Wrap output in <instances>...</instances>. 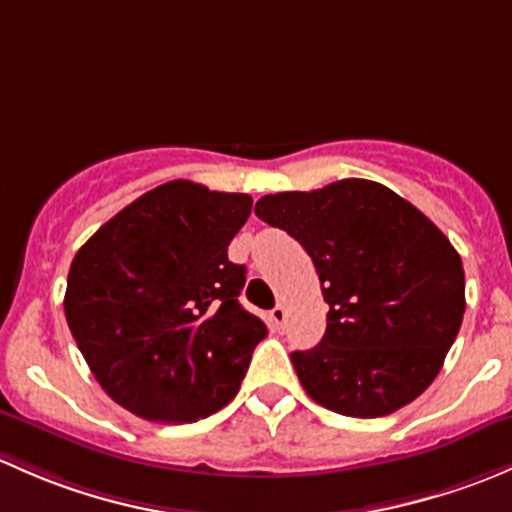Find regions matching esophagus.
Wrapping results in <instances>:
<instances>
[{
  "label": "esophagus",
  "instance_id": "1",
  "mask_svg": "<svg viewBox=\"0 0 512 512\" xmlns=\"http://www.w3.org/2000/svg\"><path fill=\"white\" fill-rule=\"evenodd\" d=\"M271 320L278 325V328H283V323H286V308H283L281 303L271 310Z\"/></svg>",
  "mask_w": 512,
  "mask_h": 512
}]
</instances>
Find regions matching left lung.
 <instances>
[{
    "label": "left lung",
    "mask_w": 512,
    "mask_h": 512,
    "mask_svg": "<svg viewBox=\"0 0 512 512\" xmlns=\"http://www.w3.org/2000/svg\"><path fill=\"white\" fill-rule=\"evenodd\" d=\"M256 217L308 251L330 305L320 345L291 355L308 397L357 419L414 402L466 310L461 256L439 226L370 179L266 194Z\"/></svg>",
    "instance_id": "obj_1"
}]
</instances>
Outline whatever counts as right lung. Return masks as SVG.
Here are the masks:
<instances>
[{
  "mask_svg": "<svg viewBox=\"0 0 512 512\" xmlns=\"http://www.w3.org/2000/svg\"><path fill=\"white\" fill-rule=\"evenodd\" d=\"M249 194L175 179L105 221L68 271V328L113 402L147 421L189 424L236 397L266 337L241 308L246 266L229 244Z\"/></svg>",
  "mask_w": 512,
  "mask_h": 512,
  "instance_id": "obj_1",
  "label": "right lung"
}]
</instances>
